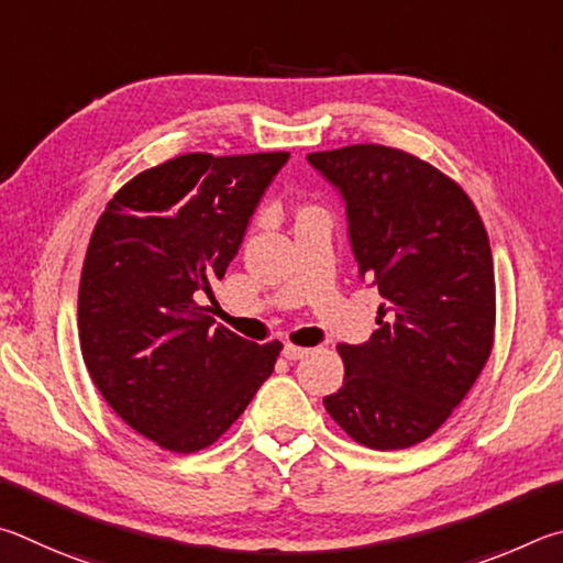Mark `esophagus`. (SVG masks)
Masks as SVG:
<instances>
[{"label":"esophagus","instance_id":"obj_1","mask_svg":"<svg viewBox=\"0 0 563 563\" xmlns=\"http://www.w3.org/2000/svg\"><path fill=\"white\" fill-rule=\"evenodd\" d=\"M282 353H284V358H289V361H301L303 356H309V349H301V346H294V343H287Z\"/></svg>","mask_w":563,"mask_h":563}]
</instances>
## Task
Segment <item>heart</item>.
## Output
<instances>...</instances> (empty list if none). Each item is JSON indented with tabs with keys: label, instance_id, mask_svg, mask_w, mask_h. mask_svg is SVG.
I'll list each match as a JSON object with an SVG mask.
<instances>
[{
	"label": "heart",
	"instance_id": "obj_1",
	"mask_svg": "<svg viewBox=\"0 0 563 563\" xmlns=\"http://www.w3.org/2000/svg\"><path fill=\"white\" fill-rule=\"evenodd\" d=\"M307 210H311V207H307ZM307 210H303V212H307Z\"/></svg>",
	"mask_w": 563,
	"mask_h": 563
}]
</instances>
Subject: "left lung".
<instances>
[{
	"label": "left lung",
	"mask_w": 563,
	"mask_h": 563,
	"mask_svg": "<svg viewBox=\"0 0 563 563\" xmlns=\"http://www.w3.org/2000/svg\"><path fill=\"white\" fill-rule=\"evenodd\" d=\"M346 205L358 274L378 287V331L341 343L343 386L329 416L373 450L430 438L485 368L495 341V266L479 214L457 183L386 145L309 153Z\"/></svg>",
	"instance_id": "left-lung-1"
}]
</instances>
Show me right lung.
Here are the masks:
<instances>
[{
  "label": "right lung",
  "mask_w": 563,
  "mask_h": 563,
  "mask_svg": "<svg viewBox=\"0 0 563 563\" xmlns=\"http://www.w3.org/2000/svg\"><path fill=\"white\" fill-rule=\"evenodd\" d=\"M289 153L180 155L133 177L108 202L78 289L86 368L143 438L197 452L222 435L272 376L282 343L214 329L212 284Z\"/></svg>",
  "instance_id": "add662e5"
}]
</instances>
